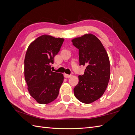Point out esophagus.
Wrapping results in <instances>:
<instances>
[{"label":"esophagus","instance_id":"esophagus-1","mask_svg":"<svg viewBox=\"0 0 135 135\" xmlns=\"http://www.w3.org/2000/svg\"><path fill=\"white\" fill-rule=\"evenodd\" d=\"M71 76V75H69L66 74H64V77L65 78H70Z\"/></svg>","mask_w":135,"mask_h":135}]
</instances>
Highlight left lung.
Segmentation results:
<instances>
[{
  "instance_id": "left-lung-1",
  "label": "left lung",
  "mask_w": 135,
  "mask_h": 135,
  "mask_svg": "<svg viewBox=\"0 0 135 135\" xmlns=\"http://www.w3.org/2000/svg\"><path fill=\"white\" fill-rule=\"evenodd\" d=\"M71 42L79 49L80 65L86 66L84 74L78 76L74 95L81 103L90 104L100 99L107 88L110 76L109 56L100 40L93 34H84Z\"/></svg>"
}]
</instances>
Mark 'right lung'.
I'll use <instances>...</instances> for the list:
<instances>
[{"label":"right lung","mask_w":135,"mask_h":135,"mask_svg":"<svg viewBox=\"0 0 135 135\" xmlns=\"http://www.w3.org/2000/svg\"><path fill=\"white\" fill-rule=\"evenodd\" d=\"M64 41V38L43 35L32 42L27 49L24 75L28 92L39 104L50 103L59 95L64 75L52 71L51 65Z\"/></svg>","instance_id":"right-lung-1"}]
</instances>
